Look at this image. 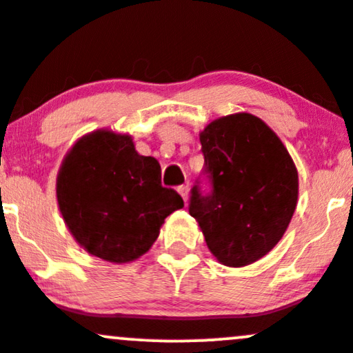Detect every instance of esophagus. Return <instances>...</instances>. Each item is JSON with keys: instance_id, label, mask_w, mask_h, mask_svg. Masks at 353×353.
Listing matches in <instances>:
<instances>
[{"instance_id": "esophagus-1", "label": "esophagus", "mask_w": 353, "mask_h": 353, "mask_svg": "<svg viewBox=\"0 0 353 353\" xmlns=\"http://www.w3.org/2000/svg\"><path fill=\"white\" fill-rule=\"evenodd\" d=\"M178 193L181 194V198H183V201H185V203L188 201V194H190V188H188V185H181V186H178Z\"/></svg>"}]
</instances>
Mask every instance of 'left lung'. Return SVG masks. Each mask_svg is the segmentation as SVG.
<instances>
[{
  "mask_svg": "<svg viewBox=\"0 0 353 353\" xmlns=\"http://www.w3.org/2000/svg\"><path fill=\"white\" fill-rule=\"evenodd\" d=\"M200 143L213 190L203 196L194 186L190 214L218 263H256L281 241L296 211V163L276 132L248 112L210 122Z\"/></svg>",
  "mask_w": 353,
  "mask_h": 353,
  "instance_id": "8db88e82",
  "label": "left lung"
}]
</instances>
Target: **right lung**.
Segmentation results:
<instances>
[{"mask_svg": "<svg viewBox=\"0 0 353 353\" xmlns=\"http://www.w3.org/2000/svg\"><path fill=\"white\" fill-rule=\"evenodd\" d=\"M57 206L69 233L89 254L115 264L145 254L165 218L183 208L161 186L160 163L135 150L128 134L101 128L82 135L62 160Z\"/></svg>", "mask_w": 353, "mask_h": 353, "instance_id": "add662e5", "label": "right lung"}]
</instances>
